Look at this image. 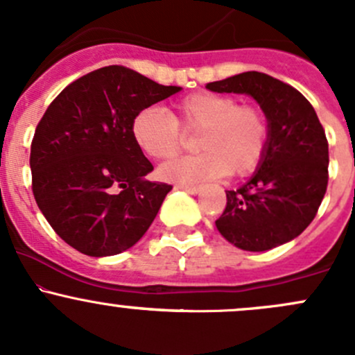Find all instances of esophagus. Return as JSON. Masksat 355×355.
I'll return each mask as SVG.
<instances>
[{
    "instance_id": "1",
    "label": "esophagus",
    "mask_w": 355,
    "mask_h": 355,
    "mask_svg": "<svg viewBox=\"0 0 355 355\" xmlns=\"http://www.w3.org/2000/svg\"><path fill=\"white\" fill-rule=\"evenodd\" d=\"M177 189L189 192V194H199L200 192L199 185H177Z\"/></svg>"
}]
</instances>
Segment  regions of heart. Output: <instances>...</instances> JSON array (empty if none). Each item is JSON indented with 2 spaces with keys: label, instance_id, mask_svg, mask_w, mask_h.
I'll return each instance as SVG.
<instances>
[{
  "label": "heart",
  "instance_id": "obj_1",
  "mask_svg": "<svg viewBox=\"0 0 355 355\" xmlns=\"http://www.w3.org/2000/svg\"><path fill=\"white\" fill-rule=\"evenodd\" d=\"M185 132H199V155L161 164L163 180L194 185L223 177L252 173L264 159L270 144V121L256 105L237 103L234 96L194 92L175 106V116L159 108L139 111L132 120L135 146L153 159H170L184 148Z\"/></svg>",
  "mask_w": 355,
  "mask_h": 355
}]
</instances>
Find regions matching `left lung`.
<instances>
[{"label":"left lung","mask_w":355,"mask_h":355,"mask_svg":"<svg viewBox=\"0 0 355 355\" xmlns=\"http://www.w3.org/2000/svg\"><path fill=\"white\" fill-rule=\"evenodd\" d=\"M213 92L249 94L270 121V144L254 177L227 191L216 228L239 249L270 250L302 234L328 185V141L311 103L297 89L261 71L209 82Z\"/></svg>","instance_id":"obj_1"}]
</instances>
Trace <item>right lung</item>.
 <instances>
[{
	"label": "right lung",
	"mask_w": 355,
	"mask_h": 355,
	"mask_svg": "<svg viewBox=\"0 0 355 355\" xmlns=\"http://www.w3.org/2000/svg\"><path fill=\"white\" fill-rule=\"evenodd\" d=\"M180 91L120 65L67 85L35 127L32 192L53 230L78 252L114 256L151 227L171 185L146 180L151 161L132 139L139 111Z\"/></svg>",
	"instance_id": "obj_1"
}]
</instances>
